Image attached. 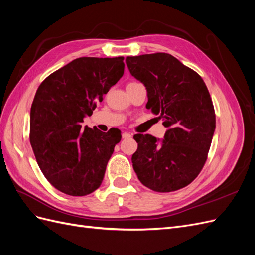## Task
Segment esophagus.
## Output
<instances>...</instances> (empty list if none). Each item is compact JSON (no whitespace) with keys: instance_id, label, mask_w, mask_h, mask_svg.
Instances as JSON below:
<instances>
[{"instance_id":"34e87169","label":"esophagus","mask_w":255,"mask_h":255,"mask_svg":"<svg viewBox=\"0 0 255 255\" xmlns=\"http://www.w3.org/2000/svg\"><path fill=\"white\" fill-rule=\"evenodd\" d=\"M130 137H132V135H130L129 133H123V134H122V138H123V139H129Z\"/></svg>"}]
</instances>
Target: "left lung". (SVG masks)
<instances>
[{
	"instance_id": "left-lung-1",
	"label": "left lung",
	"mask_w": 255,
	"mask_h": 255,
	"mask_svg": "<svg viewBox=\"0 0 255 255\" xmlns=\"http://www.w3.org/2000/svg\"><path fill=\"white\" fill-rule=\"evenodd\" d=\"M126 63L145 86V107L168 128L159 143L149 134L134 136V170L154 191L179 190L196 179L207 159L216 128L210 92L201 76L170 54L128 56Z\"/></svg>"
}]
</instances>
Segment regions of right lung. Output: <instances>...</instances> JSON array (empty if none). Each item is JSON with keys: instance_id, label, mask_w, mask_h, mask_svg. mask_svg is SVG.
Returning <instances> with one entry per match:
<instances>
[{"instance_id": "right-lung-1", "label": "right lung", "mask_w": 255, "mask_h": 255, "mask_svg": "<svg viewBox=\"0 0 255 255\" xmlns=\"http://www.w3.org/2000/svg\"><path fill=\"white\" fill-rule=\"evenodd\" d=\"M125 57H80L50 74L30 107L29 141L51 185L69 196H86L102 184L107 163L121 139L83 127L103 95L125 72Z\"/></svg>"}]
</instances>
